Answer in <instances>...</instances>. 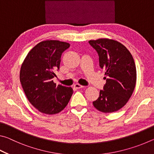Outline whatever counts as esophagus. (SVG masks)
<instances>
[{
    "label": "esophagus",
    "instance_id": "1",
    "mask_svg": "<svg viewBox=\"0 0 154 154\" xmlns=\"http://www.w3.org/2000/svg\"><path fill=\"white\" fill-rule=\"evenodd\" d=\"M74 88H76V89H80V88H84V86H83V85H81L79 83H76V84L74 85Z\"/></svg>",
    "mask_w": 154,
    "mask_h": 154
}]
</instances>
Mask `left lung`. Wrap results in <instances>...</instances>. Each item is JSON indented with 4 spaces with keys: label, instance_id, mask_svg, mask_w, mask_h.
<instances>
[{
    "label": "left lung",
    "instance_id": "8db88e82",
    "mask_svg": "<svg viewBox=\"0 0 154 154\" xmlns=\"http://www.w3.org/2000/svg\"><path fill=\"white\" fill-rule=\"evenodd\" d=\"M89 43L97 51L100 67L106 71V83L93 105L103 113H113L123 107L133 93L137 82L134 59L126 47L117 41L99 38Z\"/></svg>",
    "mask_w": 154,
    "mask_h": 154
}]
</instances>
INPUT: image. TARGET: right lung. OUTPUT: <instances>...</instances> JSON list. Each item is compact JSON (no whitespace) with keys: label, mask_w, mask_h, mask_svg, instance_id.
<instances>
[{"label":"right lung","mask_w":154,"mask_h":154,"mask_svg":"<svg viewBox=\"0 0 154 154\" xmlns=\"http://www.w3.org/2000/svg\"><path fill=\"white\" fill-rule=\"evenodd\" d=\"M70 44L56 40L41 41L28 52L22 64L20 79L28 100L41 113L53 115L63 110L73 90L54 83L61 55Z\"/></svg>","instance_id":"obj_1"}]
</instances>
